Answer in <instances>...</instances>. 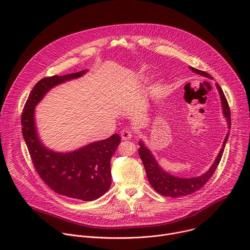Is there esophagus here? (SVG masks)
Wrapping results in <instances>:
<instances>
[{"instance_id": "1", "label": "esophagus", "mask_w": 250, "mask_h": 250, "mask_svg": "<svg viewBox=\"0 0 250 250\" xmlns=\"http://www.w3.org/2000/svg\"><path fill=\"white\" fill-rule=\"evenodd\" d=\"M121 136L123 138V140H127L129 138H131L132 136V131L130 129H127V128H125L121 131Z\"/></svg>"}]
</instances>
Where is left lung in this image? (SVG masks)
<instances>
[{"label": "left lung", "mask_w": 250, "mask_h": 250, "mask_svg": "<svg viewBox=\"0 0 250 250\" xmlns=\"http://www.w3.org/2000/svg\"><path fill=\"white\" fill-rule=\"evenodd\" d=\"M190 69L193 71V72H195L199 75L212 79V77L209 74H208L207 72H205V71L196 69L192 66H190ZM216 85L220 92L224 116L228 121L229 128H230L231 120H230V111H229V103H228L227 98H226L222 88L220 87V85L219 84H216ZM229 135V131L228 132V134L224 140L223 147H222L220 153L218 154L215 162H213V164L211 165V167L202 176L194 177V178H179V177H175V176L163 171L162 168L159 167L158 163L156 162L155 158L153 157V155L149 151V149H147L145 146L144 142L140 141L139 142L140 147L138 149V153H139L140 159L142 160V163H144V165H145L146 172L147 175V179H148L150 185L157 193H159L160 195H162L164 197L179 198V197L191 195V194L197 192L208 182V180L212 176L213 172L216 171V169L222 159Z\"/></svg>", "instance_id": "8db88e82"}]
</instances>
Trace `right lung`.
Wrapping results in <instances>:
<instances>
[{"instance_id": "obj_1", "label": "right lung", "mask_w": 250, "mask_h": 250, "mask_svg": "<svg viewBox=\"0 0 250 250\" xmlns=\"http://www.w3.org/2000/svg\"><path fill=\"white\" fill-rule=\"evenodd\" d=\"M85 72L45 77L35 84L23 106L21 131L33 166L44 183L59 195L89 202L103 196L111 186V158L121 142L120 135L115 133L75 151L59 153L42 144L34 124V106L44 95L54 86Z\"/></svg>"}]
</instances>
